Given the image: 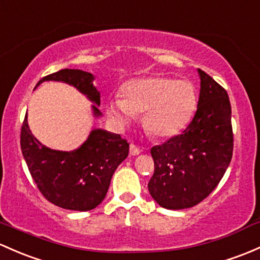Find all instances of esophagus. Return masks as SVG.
<instances>
[{
  "mask_svg": "<svg viewBox=\"0 0 260 260\" xmlns=\"http://www.w3.org/2000/svg\"><path fill=\"white\" fill-rule=\"evenodd\" d=\"M141 152H142L141 149H139L137 146H135V144H131L129 146V154L131 155H138Z\"/></svg>",
  "mask_w": 260,
  "mask_h": 260,
  "instance_id": "1",
  "label": "esophagus"
}]
</instances>
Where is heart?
Returning <instances> with one entry per match:
<instances>
[{
  "instance_id": "1",
  "label": "heart",
  "mask_w": 260,
  "mask_h": 260,
  "mask_svg": "<svg viewBox=\"0 0 260 260\" xmlns=\"http://www.w3.org/2000/svg\"><path fill=\"white\" fill-rule=\"evenodd\" d=\"M122 97L111 98L106 106L117 127H124L143 112L146 129L157 138L178 135L187 127L197 109L194 84L165 76L135 78L122 87Z\"/></svg>"
}]
</instances>
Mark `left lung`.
I'll use <instances>...</instances> for the list:
<instances>
[{
    "mask_svg": "<svg viewBox=\"0 0 260 260\" xmlns=\"http://www.w3.org/2000/svg\"><path fill=\"white\" fill-rule=\"evenodd\" d=\"M201 80L194 118L182 135L151 149L152 198L167 209L194 207L213 192L233 155L232 108L220 84L198 68Z\"/></svg>",
    "mask_w": 260,
    "mask_h": 260,
    "instance_id": "obj_1",
    "label": "left lung"
}]
</instances>
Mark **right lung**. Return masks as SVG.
Here are the masks:
<instances>
[{
  "instance_id": "right-lung-1",
  "label": "right lung",
  "mask_w": 260,
  "mask_h": 260,
  "mask_svg": "<svg viewBox=\"0 0 260 260\" xmlns=\"http://www.w3.org/2000/svg\"><path fill=\"white\" fill-rule=\"evenodd\" d=\"M45 81L75 87L93 103V116H102L98 109L101 94L93 86L92 73L64 68L43 77L36 87ZM21 149L32 178L48 202L63 209L86 212L102 203L114 171L127 158L129 144L119 135L93 128L78 148L56 151L32 135L26 114L21 128Z\"/></svg>"
}]
</instances>
